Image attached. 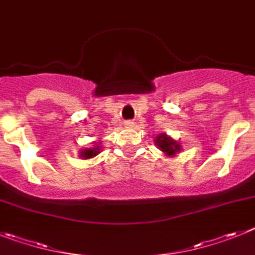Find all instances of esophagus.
<instances>
[{
    "label": "esophagus",
    "instance_id": "esophagus-1",
    "mask_svg": "<svg viewBox=\"0 0 255 255\" xmlns=\"http://www.w3.org/2000/svg\"><path fill=\"white\" fill-rule=\"evenodd\" d=\"M133 125H134V123H133L132 121H126V122H125V127L126 128H132Z\"/></svg>",
    "mask_w": 255,
    "mask_h": 255
}]
</instances>
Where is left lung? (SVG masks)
Wrapping results in <instances>:
<instances>
[{
	"label": "left lung",
	"instance_id": "1",
	"mask_svg": "<svg viewBox=\"0 0 255 255\" xmlns=\"http://www.w3.org/2000/svg\"><path fill=\"white\" fill-rule=\"evenodd\" d=\"M155 144L166 156H174L176 152L180 151V144L176 141H174L171 137L166 136V134H159V136L155 138Z\"/></svg>",
	"mask_w": 255,
	"mask_h": 255
}]
</instances>
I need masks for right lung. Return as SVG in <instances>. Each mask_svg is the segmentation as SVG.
Wrapping results in <instances>:
<instances>
[{
  "mask_svg": "<svg viewBox=\"0 0 255 255\" xmlns=\"http://www.w3.org/2000/svg\"><path fill=\"white\" fill-rule=\"evenodd\" d=\"M100 152V146H95L93 148H85V150L81 151V157L82 159H91L94 156H96Z\"/></svg>",
  "mask_w": 255,
  "mask_h": 255,
  "instance_id": "add662e5",
  "label": "right lung"
}]
</instances>
